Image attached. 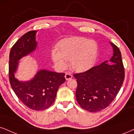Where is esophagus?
I'll list each match as a JSON object with an SVG mask.
<instances>
[{"label":"esophagus","mask_w":134,"mask_h":134,"mask_svg":"<svg viewBox=\"0 0 134 134\" xmlns=\"http://www.w3.org/2000/svg\"><path fill=\"white\" fill-rule=\"evenodd\" d=\"M65 79L66 80H70V79H71L72 77V75L71 74H70V73H69V72H66V73L65 74Z\"/></svg>","instance_id":"1"}]
</instances>
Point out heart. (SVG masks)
Here are the masks:
<instances>
[{"label": "heart", "mask_w": 134, "mask_h": 134, "mask_svg": "<svg viewBox=\"0 0 134 134\" xmlns=\"http://www.w3.org/2000/svg\"><path fill=\"white\" fill-rule=\"evenodd\" d=\"M98 47L94 41L85 38L70 37L64 39L58 44V49H54L52 57L59 68L67 67L70 60V67L75 71L81 72L92 66L97 58Z\"/></svg>", "instance_id": "b5f03b06"}]
</instances>
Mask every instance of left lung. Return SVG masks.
Instances as JSON below:
<instances>
[{
    "label": "left lung",
    "instance_id": "8db88e82",
    "mask_svg": "<svg viewBox=\"0 0 134 134\" xmlns=\"http://www.w3.org/2000/svg\"><path fill=\"white\" fill-rule=\"evenodd\" d=\"M113 56L110 62L105 61L84 72L76 73V98L84 109L90 112H98L110 104L118 95L124 80L125 72L121 53L115 44Z\"/></svg>",
    "mask_w": 134,
    "mask_h": 134
}]
</instances>
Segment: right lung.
<instances>
[{
	"label": "right lung",
	"instance_id": "add662e5",
	"mask_svg": "<svg viewBox=\"0 0 134 134\" xmlns=\"http://www.w3.org/2000/svg\"><path fill=\"white\" fill-rule=\"evenodd\" d=\"M37 31L26 33L16 41L9 55V81L18 98L26 106L35 110L46 109L51 106L56 98L58 87L65 81L64 73L40 70L28 81H20L15 77L19 60L34 52L37 43Z\"/></svg>",
	"mask_w": 134,
	"mask_h": 134
}]
</instances>
